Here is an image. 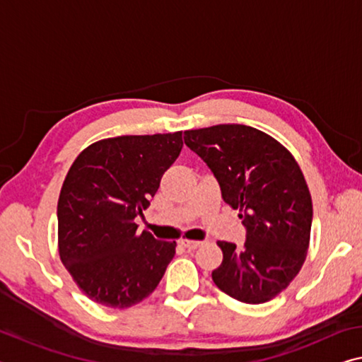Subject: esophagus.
<instances>
[{
    "label": "esophagus",
    "instance_id": "esophagus-1",
    "mask_svg": "<svg viewBox=\"0 0 362 362\" xmlns=\"http://www.w3.org/2000/svg\"><path fill=\"white\" fill-rule=\"evenodd\" d=\"M180 245L187 251H194V250L199 248V246L203 245V242H197V240H180Z\"/></svg>",
    "mask_w": 362,
    "mask_h": 362
}]
</instances>
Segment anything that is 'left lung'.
Masks as SVG:
<instances>
[{"mask_svg":"<svg viewBox=\"0 0 362 362\" xmlns=\"http://www.w3.org/2000/svg\"><path fill=\"white\" fill-rule=\"evenodd\" d=\"M185 145L202 158L223 202L240 209L246 242H217L223 259L212 280L235 300L259 305L290 285L306 259L313 202L295 158L264 132L240 124L187 130Z\"/></svg>","mask_w":362,"mask_h":362,"instance_id":"obj_1","label":"left lung"}]
</instances>
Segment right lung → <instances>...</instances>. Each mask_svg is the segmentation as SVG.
Returning <instances> with one entry per match:
<instances>
[{"label": "right lung", "mask_w": 362, "mask_h": 362, "mask_svg": "<svg viewBox=\"0 0 362 362\" xmlns=\"http://www.w3.org/2000/svg\"><path fill=\"white\" fill-rule=\"evenodd\" d=\"M182 146V132L125 135L96 141L74 160L57 202V238L62 264L90 300L130 308L163 279L177 245L139 233L135 219Z\"/></svg>", "instance_id": "obj_1"}]
</instances>
